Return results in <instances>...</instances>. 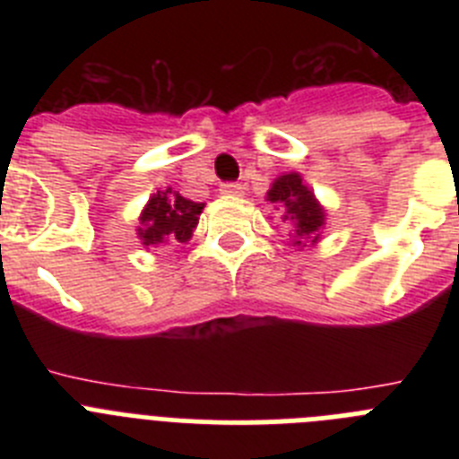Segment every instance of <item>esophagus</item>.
<instances>
[{
	"label": "esophagus",
	"mask_w": 459,
	"mask_h": 459,
	"mask_svg": "<svg viewBox=\"0 0 459 459\" xmlns=\"http://www.w3.org/2000/svg\"><path fill=\"white\" fill-rule=\"evenodd\" d=\"M221 193L227 195V197H238V195H243V186L241 184H222Z\"/></svg>",
	"instance_id": "obj_1"
}]
</instances>
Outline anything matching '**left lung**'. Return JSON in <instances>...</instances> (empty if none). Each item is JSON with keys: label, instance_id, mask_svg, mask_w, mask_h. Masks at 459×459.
<instances>
[{"label": "left lung", "instance_id": "1", "mask_svg": "<svg viewBox=\"0 0 459 459\" xmlns=\"http://www.w3.org/2000/svg\"><path fill=\"white\" fill-rule=\"evenodd\" d=\"M266 200L282 211V222L291 227L294 246H303L307 238L317 243L326 213L315 193L303 184L301 174L290 172L278 177L266 193Z\"/></svg>", "mask_w": 459, "mask_h": 459}]
</instances>
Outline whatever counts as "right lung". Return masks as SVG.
<instances>
[{
  "mask_svg": "<svg viewBox=\"0 0 459 459\" xmlns=\"http://www.w3.org/2000/svg\"><path fill=\"white\" fill-rule=\"evenodd\" d=\"M202 209L204 204L186 200L177 190H156L140 216L142 227H137V237L142 238V246L149 248L169 241L186 243L193 237Z\"/></svg>",
  "mask_w": 459,
  "mask_h": 459,
  "instance_id": "obj_1",
  "label": "right lung"
}]
</instances>
